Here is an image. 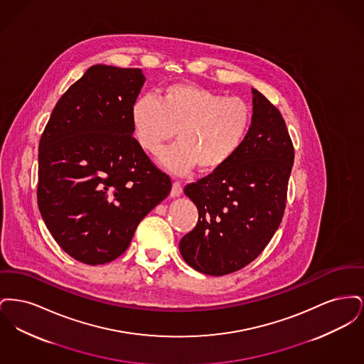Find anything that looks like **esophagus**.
<instances>
[{
	"instance_id": "34e87169",
	"label": "esophagus",
	"mask_w": 364,
	"mask_h": 364,
	"mask_svg": "<svg viewBox=\"0 0 364 364\" xmlns=\"http://www.w3.org/2000/svg\"><path fill=\"white\" fill-rule=\"evenodd\" d=\"M183 192V186L178 180H174L173 186H172V191H171V196H180Z\"/></svg>"
}]
</instances>
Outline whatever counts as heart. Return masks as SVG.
I'll return each mask as SVG.
<instances>
[{"label":"heart","instance_id":"b5f03b06","mask_svg":"<svg viewBox=\"0 0 364 364\" xmlns=\"http://www.w3.org/2000/svg\"><path fill=\"white\" fill-rule=\"evenodd\" d=\"M134 135L149 154H158L176 135L177 146L161 156L174 173L224 166L240 150L252 122V109L239 97H225L205 87L174 83L159 101L140 97L131 109Z\"/></svg>","mask_w":364,"mask_h":364}]
</instances>
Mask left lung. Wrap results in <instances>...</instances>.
<instances>
[{
	"label": "left lung",
	"instance_id": "left-lung-1",
	"mask_svg": "<svg viewBox=\"0 0 364 364\" xmlns=\"http://www.w3.org/2000/svg\"><path fill=\"white\" fill-rule=\"evenodd\" d=\"M252 94V122L240 150L184 188L199 218L180 240V252L208 276L237 272L258 258L287 206L294 143L277 107L258 90Z\"/></svg>",
	"mask_w": 364,
	"mask_h": 364
}]
</instances>
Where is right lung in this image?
Masks as SVG:
<instances>
[{
	"mask_svg": "<svg viewBox=\"0 0 364 364\" xmlns=\"http://www.w3.org/2000/svg\"><path fill=\"white\" fill-rule=\"evenodd\" d=\"M144 80L139 68L92 65L58 100L39 140L41 215L57 244L86 264L119 258L172 188L132 136Z\"/></svg>",
	"mask_w": 364,
	"mask_h": 364,
	"instance_id": "1",
	"label": "right lung"
}]
</instances>
